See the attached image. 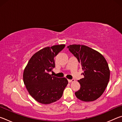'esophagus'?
<instances>
[{"label":"esophagus","mask_w":122,"mask_h":122,"mask_svg":"<svg viewBox=\"0 0 122 122\" xmlns=\"http://www.w3.org/2000/svg\"><path fill=\"white\" fill-rule=\"evenodd\" d=\"M68 82H69V83H71V82H74V81H75V80H74V79H72V80H68Z\"/></svg>","instance_id":"esophagus-1"}]
</instances>
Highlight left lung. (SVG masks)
Returning a JSON list of instances; mask_svg holds the SVG:
<instances>
[{"instance_id":"obj_1","label":"left lung","mask_w":122,"mask_h":122,"mask_svg":"<svg viewBox=\"0 0 122 122\" xmlns=\"http://www.w3.org/2000/svg\"><path fill=\"white\" fill-rule=\"evenodd\" d=\"M69 51L81 63L84 77L78 80L80 89L75 92L78 99L84 102L96 100L102 95L110 78V70L104 56L88 46L71 45Z\"/></svg>"}]
</instances>
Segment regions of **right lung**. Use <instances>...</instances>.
I'll return each instance as SVG.
<instances>
[{
  "label": "right lung",
  "instance_id": "1",
  "mask_svg": "<svg viewBox=\"0 0 122 122\" xmlns=\"http://www.w3.org/2000/svg\"><path fill=\"white\" fill-rule=\"evenodd\" d=\"M65 45L45 47L35 53L25 68L23 80L29 94L38 102L48 104L59 100L68 83L65 77L51 76L55 67L54 58Z\"/></svg>",
  "mask_w": 122,
  "mask_h": 122
}]
</instances>
